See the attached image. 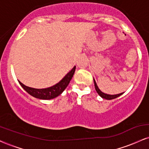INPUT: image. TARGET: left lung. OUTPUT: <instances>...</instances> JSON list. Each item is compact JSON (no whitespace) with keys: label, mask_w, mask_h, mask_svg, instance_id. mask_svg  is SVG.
<instances>
[{"label":"left lung","mask_w":149,"mask_h":149,"mask_svg":"<svg viewBox=\"0 0 149 149\" xmlns=\"http://www.w3.org/2000/svg\"><path fill=\"white\" fill-rule=\"evenodd\" d=\"M94 83H95V90H96V91H97V93H98V95H100V96L102 97V98L105 99V100H113V99L117 98V97L120 96V95H122L124 93V92H123V93L117 94V95H108V94H106V93H104V92L101 91V90H100V88H99L98 86H97V83H96V81H95V78H94Z\"/></svg>","instance_id":"8db88e82"}]
</instances>
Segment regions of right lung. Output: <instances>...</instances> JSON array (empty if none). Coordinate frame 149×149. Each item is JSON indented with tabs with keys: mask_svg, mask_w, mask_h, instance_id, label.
<instances>
[{
	"mask_svg": "<svg viewBox=\"0 0 149 149\" xmlns=\"http://www.w3.org/2000/svg\"><path fill=\"white\" fill-rule=\"evenodd\" d=\"M75 70H76V66L73 68L71 71H69L67 74L65 76L64 78L61 79L59 83H57L56 85H53L52 87H49L47 88L43 89H36L30 88V87L26 86V85H24L23 83H21L19 80H18L19 83L20 85L23 88L24 90L26 92H28L30 95L32 97H35V98L39 99V100H52V99L55 98L60 95L68 85L69 84L70 80H71L72 77L75 73Z\"/></svg>",
	"mask_w": 149,
	"mask_h": 149,
	"instance_id": "right-lung-1",
	"label": "right lung"
}]
</instances>
